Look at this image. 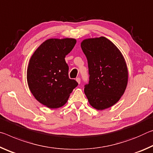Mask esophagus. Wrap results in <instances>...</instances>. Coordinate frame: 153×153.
Returning a JSON list of instances; mask_svg holds the SVG:
<instances>
[{
    "mask_svg": "<svg viewBox=\"0 0 153 153\" xmlns=\"http://www.w3.org/2000/svg\"><path fill=\"white\" fill-rule=\"evenodd\" d=\"M76 81H77V82H78L79 84H80V82H81V79H80L79 77H77V78L76 79Z\"/></svg>",
    "mask_w": 153,
    "mask_h": 153,
    "instance_id": "34e87169",
    "label": "esophagus"
}]
</instances>
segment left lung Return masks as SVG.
Here are the masks:
<instances>
[{
    "label": "left lung",
    "mask_w": 153,
    "mask_h": 153,
    "mask_svg": "<svg viewBox=\"0 0 153 153\" xmlns=\"http://www.w3.org/2000/svg\"><path fill=\"white\" fill-rule=\"evenodd\" d=\"M81 46L88 63L89 82L84 91L89 104L97 110L113 106L124 94L128 80L123 56L104 36L84 40Z\"/></svg>",
    "instance_id": "left-lung-1"
}]
</instances>
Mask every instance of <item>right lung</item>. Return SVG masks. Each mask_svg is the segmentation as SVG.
<instances>
[{
  "mask_svg": "<svg viewBox=\"0 0 153 153\" xmlns=\"http://www.w3.org/2000/svg\"><path fill=\"white\" fill-rule=\"evenodd\" d=\"M76 42L74 39L47 40L31 57L27 70V84L35 98L45 106L51 108L62 106L78 85L69 78V68L65 61Z\"/></svg>",
  "mask_w": 153,
  "mask_h": 153,
  "instance_id": "obj_1",
  "label": "right lung"
}]
</instances>
